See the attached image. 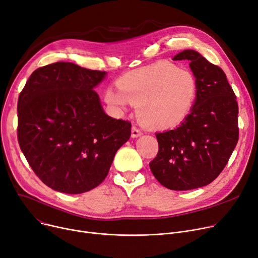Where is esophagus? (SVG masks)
Instances as JSON below:
<instances>
[{
  "label": "esophagus",
  "instance_id": "esophagus-1",
  "mask_svg": "<svg viewBox=\"0 0 258 258\" xmlns=\"http://www.w3.org/2000/svg\"><path fill=\"white\" fill-rule=\"evenodd\" d=\"M142 134H143V132L141 131V129H140L139 127L132 126V129H131V135H132V138H138V136H140V135H142Z\"/></svg>",
  "mask_w": 258,
  "mask_h": 258
}]
</instances>
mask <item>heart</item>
Wrapping results in <instances>:
<instances>
[{"instance_id": "heart-1", "label": "heart", "mask_w": 258, "mask_h": 258, "mask_svg": "<svg viewBox=\"0 0 258 258\" xmlns=\"http://www.w3.org/2000/svg\"><path fill=\"white\" fill-rule=\"evenodd\" d=\"M118 92L105 90L106 103L123 109L136 105L143 123L155 129H172L191 112L199 92L197 76L187 69L160 60L126 73L116 81Z\"/></svg>"}]
</instances>
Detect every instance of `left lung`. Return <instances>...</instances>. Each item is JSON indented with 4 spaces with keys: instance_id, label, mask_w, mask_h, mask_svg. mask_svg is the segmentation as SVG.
Wrapping results in <instances>:
<instances>
[{
    "instance_id": "obj_1",
    "label": "left lung",
    "mask_w": 258,
    "mask_h": 258,
    "mask_svg": "<svg viewBox=\"0 0 258 258\" xmlns=\"http://www.w3.org/2000/svg\"><path fill=\"white\" fill-rule=\"evenodd\" d=\"M174 60H189L199 82L194 108L173 130L158 132V153L150 169L173 190L207 185L221 174L238 142V105L223 70L194 50Z\"/></svg>"
}]
</instances>
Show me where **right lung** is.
I'll return each mask as SVG.
<instances>
[{
  "label": "right lung",
  "instance_id": "1",
  "mask_svg": "<svg viewBox=\"0 0 258 258\" xmlns=\"http://www.w3.org/2000/svg\"><path fill=\"white\" fill-rule=\"evenodd\" d=\"M105 75L60 61L35 70L20 94V148L54 190L82 194L97 187L130 138L131 123L106 114L94 89Z\"/></svg>",
  "mask_w": 258,
  "mask_h": 258
}]
</instances>
